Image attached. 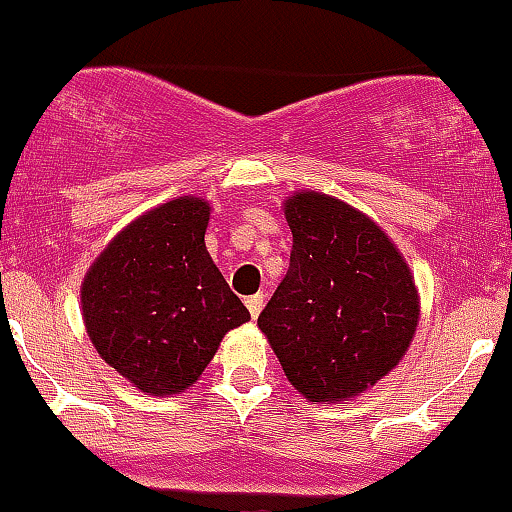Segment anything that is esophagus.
Wrapping results in <instances>:
<instances>
[{
	"label": "esophagus",
	"instance_id": "1",
	"mask_svg": "<svg viewBox=\"0 0 512 512\" xmlns=\"http://www.w3.org/2000/svg\"><path fill=\"white\" fill-rule=\"evenodd\" d=\"M263 303H266V298H263V293H256V296L246 298V308H249L251 318H258V313H261Z\"/></svg>",
	"mask_w": 512,
	"mask_h": 512
}]
</instances>
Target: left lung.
<instances>
[{"mask_svg":"<svg viewBox=\"0 0 512 512\" xmlns=\"http://www.w3.org/2000/svg\"><path fill=\"white\" fill-rule=\"evenodd\" d=\"M288 273L258 316L291 386L346 401L398 366L418 326L408 263L368 216L333 196L286 201Z\"/></svg>","mask_w":512,"mask_h":512,"instance_id":"obj_1","label":"left lung"}]
</instances>
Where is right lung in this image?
I'll return each mask as SVG.
<instances>
[{"label": "right lung", "instance_id": "1", "mask_svg": "<svg viewBox=\"0 0 512 512\" xmlns=\"http://www.w3.org/2000/svg\"><path fill=\"white\" fill-rule=\"evenodd\" d=\"M209 211L196 196L151 209L106 246L82 283L94 348L151 396L199 381L226 331L251 318L206 251Z\"/></svg>", "mask_w": 512, "mask_h": 512}]
</instances>
